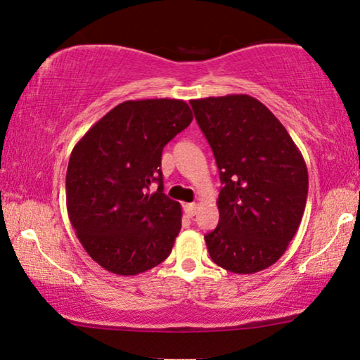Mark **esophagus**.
Masks as SVG:
<instances>
[{"label": "esophagus", "instance_id": "obj_1", "mask_svg": "<svg viewBox=\"0 0 360 360\" xmlns=\"http://www.w3.org/2000/svg\"><path fill=\"white\" fill-rule=\"evenodd\" d=\"M184 212L187 217H194V214L197 213V203H186Z\"/></svg>", "mask_w": 360, "mask_h": 360}]
</instances>
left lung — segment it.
I'll return each instance as SVG.
<instances>
[{"label": "left lung", "mask_w": 360, "mask_h": 360, "mask_svg": "<svg viewBox=\"0 0 360 360\" xmlns=\"http://www.w3.org/2000/svg\"><path fill=\"white\" fill-rule=\"evenodd\" d=\"M219 169V221L205 234L224 270L252 275L271 266L296 234L309 191L307 166L286 129L249 95L191 100Z\"/></svg>", "instance_id": "8db88e82"}]
</instances>
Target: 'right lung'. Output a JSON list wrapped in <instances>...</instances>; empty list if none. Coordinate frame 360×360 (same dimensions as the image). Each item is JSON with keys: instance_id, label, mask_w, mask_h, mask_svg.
Masks as SVG:
<instances>
[{"instance_id": "add662e5", "label": "right lung", "mask_w": 360, "mask_h": 360, "mask_svg": "<svg viewBox=\"0 0 360 360\" xmlns=\"http://www.w3.org/2000/svg\"><path fill=\"white\" fill-rule=\"evenodd\" d=\"M191 121L182 100H129L74 147L66 173L68 214L80 244L105 270L139 275L171 254L182 212L163 192L162 152Z\"/></svg>"}]
</instances>
